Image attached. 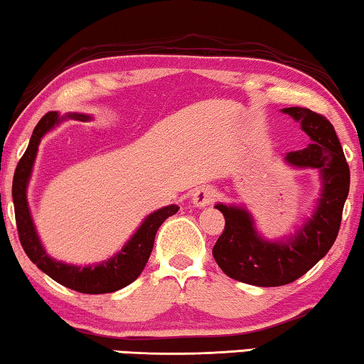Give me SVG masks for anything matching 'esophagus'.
Segmentation results:
<instances>
[{
  "label": "esophagus",
  "mask_w": 364,
  "mask_h": 364,
  "mask_svg": "<svg viewBox=\"0 0 364 364\" xmlns=\"http://www.w3.org/2000/svg\"><path fill=\"white\" fill-rule=\"evenodd\" d=\"M218 198V191L213 186H199L193 194V204L196 208H204L214 203Z\"/></svg>",
  "instance_id": "34e87169"
}]
</instances>
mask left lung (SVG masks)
Here are the masks:
<instances>
[{
  "label": "left lung",
  "instance_id": "obj_1",
  "mask_svg": "<svg viewBox=\"0 0 364 364\" xmlns=\"http://www.w3.org/2000/svg\"><path fill=\"white\" fill-rule=\"evenodd\" d=\"M300 122L311 143L304 150L287 153L285 161L296 168H316L321 176L318 206L294 237L270 242L260 237L254 219L240 206L216 204L226 219L213 255L226 275L257 287H279L309 272L333 245L340 231L343 206L350 191V166L330 120L300 107L284 109Z\"/></svg>",
  "mask_w": 364,
  "mask_h": 364
}]
</instances>
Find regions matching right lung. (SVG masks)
<instances>
[{
	"label": "right lung",
	"mask_w": 364,
	"mask_h": 364,
	"mask_svg": "<svg viewBox=\"0 0 364 364\" xmlns=\"http://www.w3.org/2000/svg\"><path fill=\"white\" fill-rule=\"evenodd\" d=\"M68 117L75 120H90L89 115L84 114H69ZM64 119H60L58 112H48L43 119L38 122L36 129L31 136L29 145L24 151L21 160H19L16 171L13 178V203H14V216H16L18 235L21 240L24 252L28 254L31 262L38 265V269L48 274L55 282L73 289L80 294H110V291L120 290L132 284L138 275L143 272L153 250V242L158 228L165 223L173 214L178 213L176 204L165 206L158 211L151 213L145 218L138 231L132 235V239L124 245L120 252H117L114 257L104 260L102 264L87 265H70L58 260L50 259L41 244L36 232L33 218H31L28 206V183L33 173L34 160L38 155V146L46 133L55 125H59Z\"/></svg>",
	"instance_id": "right-lung-1"
}]
</instances>
